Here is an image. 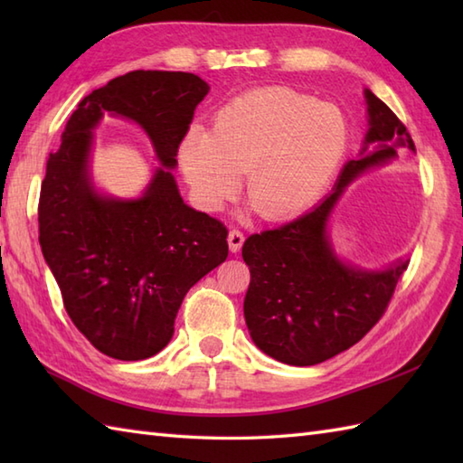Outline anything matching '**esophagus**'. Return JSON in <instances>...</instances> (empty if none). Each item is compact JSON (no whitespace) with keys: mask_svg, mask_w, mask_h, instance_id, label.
<instances>
[{"mask_svg":"<svg viewBox=\"0 0 463 463\" xmlns=\"http://www.w3.org/2000/svg\"><path fill=\"white\" fill-rule=\"evenodd\" d=\"M242 242H244L242 231L232 229V231L229 232V247H231V250H232V252H239L241 247H242Z\"/></svg>","mask_w":463,"mask_h":463,"instance_id":"obj_1","label":"esophagus"}]
</instances>
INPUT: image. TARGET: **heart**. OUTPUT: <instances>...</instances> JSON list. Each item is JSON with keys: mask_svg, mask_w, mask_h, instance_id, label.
<instances>
[{"mask_svg": "<svg viewBox=\"0 0 463 463\" xmlns=\"http://www.w3.org/2000/svg\"><path fill=\"white\" fill-rule=\"evenodd\" d=\"M348 117L288 87L252 90L226 101L211 131L191 127L179 163L194 203L219 211L244 191L269 221L307 211L328 189L350 151Z\"/></svg>", "mask_w": 463, "mask_h": 463, "instance_id": "obj_1", "label": "heart"}]
</instances>
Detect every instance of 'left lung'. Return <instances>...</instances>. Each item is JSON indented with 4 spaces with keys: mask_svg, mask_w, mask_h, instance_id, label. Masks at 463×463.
<instances>
[{
    "mask_svg": "<svg viewBox=\"0 0 463 463\" xmlns=\"http://www.w3.org/2000/svg\"><path fill=\"white\" fill-rule=\"evenodd\" d=\"M370 129L366 146L340 173L334 191L310 213L250 234L242 259L250 270L244 320L254 344L290 366H314L348 350L376 326L410 260L386 270H358L338 260L326 237L328 216L348 183L373 165L396 156V146L416 151L396 113L366 90ZM368 144L374 151L365 153Z\"/></svg>",
    "mask_w": 463,
    "mask_h": 463,
    "instance_id": "left-lung-1",
    "label": "left lung"
}]
</instances>
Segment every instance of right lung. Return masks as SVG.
Wrapping results in <instances>:
<instances>
[{
	"label": "right lung",
	"mask_w": 463,
	"mask_h": 463,
	"mask_svg": "<svg viewBox=\"0 0 463 463\" xmlns=\"http://www.w3.org/2000/svg\"><path fill=\"white\" fill-rule=\"evenodd\" d=\"M209 93L183 71H129L95 90L49 153L39 193V244L65 310L93 346L117 360H145L175 332L184 294L229 257L226 226L186 206L171 171L137 202L103 200L89 184L90 129L103 110L139 122L173 169L194 107Z\"/></svg>",
	"instance_id": "1"
}]
</instances>
